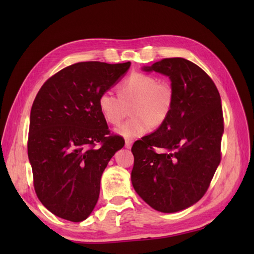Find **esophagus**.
Returning <instances> with one entry per match:
<instances>
[{
    "label": "esophagus",
    "instance_id": "obj_1",
    "mask_svg": "<svg viewBox=\"0 0 254 254\" xmlns=\"http://www.w3.org/2000/svg\"><path fill=\"white\" fill-rule=\"evenodd\" d=\"M132 144H133V141L131 139H126V141H125V147L126 148H131Z\"/></svg>",
    "mask_w": 254,
    "mask_h": 254
}]
</instances>
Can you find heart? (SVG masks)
Masks as SVG:
<instances>
[{
    "label": "heart",
    "instance_id": "b5f03b06",
    "mask_svg": "<svg viewBox=\"0 0 254 254\" xmlns=\"http://www.w3.org/2000/svg\"><path fill=\"white\" fill-rule=\"evenodd\" d=\"M119 95L107 90L97 99L103 118L111 125H119L129 108L132 118L121 125L117 131L125 137H137L147 133L150 127L162 126L170 118L174 107V89L157 76L136 72L129 75L118 88Z\"/></svg>",
    "mask_w": 254,
    "mask_h": 254
}]
</instances>
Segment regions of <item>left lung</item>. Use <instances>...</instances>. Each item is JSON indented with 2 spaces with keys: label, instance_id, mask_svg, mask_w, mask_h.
I'll return each instance as SVG.
<instances>
[{
  "label": "left lung",
  "instance_id": "8db88e82",
  "mask_svg": "<svg viewBox=\"0 0 254 254\" xmlns=\"http://www.w3.org/2000/svg\"><path fill=\"white\" fill-rule=\"evenodd\" d=\"M144 70L168 76L175 99L164 124L132 146V186L155 210L178 212L200 200L220 163V95L210 76L184 58H164Z\"/></svg>",
  "mask_w": 254,
  "mask_h": 254
}]
</instances>
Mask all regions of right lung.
I'll return each instance as SVG.
<instances>
[{
  "mask_svg": "<svg viewBox=\"0 0 254 254\" xmlns=\"http://www.w3.org/2000/svg\"><path fill=\"white\" fill-rule=\"evenodd\" d=\"M129 66L130 61L74 64L54 74L36 95L27 141L34 188L60 218L79 222L89 216L105 168L125 144L121 135L110 134L97 99Z\"/></svg>",
  "mask_w": 254,
  "mask_h": 254,
  "instance_id": "obj_1",
  "label": "right lung"
}]
</instances>
